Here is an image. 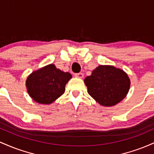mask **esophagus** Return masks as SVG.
Wrapping results in <instances>:
<instances>
[{"label":"esophagus","instance_id":"34e87169","mask_svg":"<svg viewBox=\"0 0 154 154\" xmlns=\"http://www.w3.org/2000/svg\"><path fill=\"white\" fill-rule=\"evenodd\" d=\"M75 77H78V78H82V77H84V75H83L82 73H81V72H79V73H75Z\"/></svg>","mask_w":154,"mask_h":154}]
</instances>
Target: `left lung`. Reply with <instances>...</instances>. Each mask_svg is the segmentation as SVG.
Returning a JSON list of instances; mask_svg holds the SVG:
<instances>
[{
	"instance_id": "left-lung-1",
	"label": "left lung",
	"mask_w": 154,
	"mask_h": 154,
	"mask_svg": "<svg viewBox=\"0 0 154 154\" xmlns=\"http://www.w3.org/2000/svg\"><path fill=\"white\" fill-rule=\"evenodd\" d=\"M89 95L104 106L116 105L126 96L130 81L122 70L100 65L85 79Z\"/></svg>"
}]
</instances>
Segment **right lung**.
<instances>
[{
    "instance_id": "add662e5",
    "label": "right lung",
    "mask_w": 154,
    "mask_h": 154,
    "mask_svg": "<svg viewBox=\"0 0 154 154\" xmlns=\"http://www.w3.org/2000/svg\"><path fill=\"white\" fill-rule=\"evenodd\" d=\"M72 78L71 74L50 64L32 72L26 81L31 98L39 103L50 104L64 93L65 86Z\"/></svg>"
}]
</instances>
